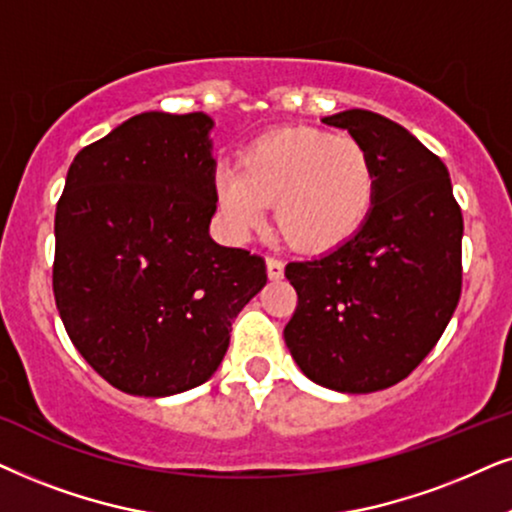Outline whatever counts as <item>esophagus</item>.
Segmentation results:
<instances>
[{"label": "esophagus", "instance_id": "1", "mask_svg": "<svg viewBox=\"0 0 512 512\" xmlns=\"http://www.w3.org/2000/svg\"><path fill=\"white\" fill-rule=\"evenodd\" d=\"M283 262L276 260V257H267V274L271 281H278V278H283Z\"/></svg>", "mask_w": 512, "mask_h": 512}]
</instances>
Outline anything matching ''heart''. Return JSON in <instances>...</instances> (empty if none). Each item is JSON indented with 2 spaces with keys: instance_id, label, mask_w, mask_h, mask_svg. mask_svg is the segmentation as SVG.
I'll use <instances>...</instances> for the list:
<instances>
[{
  "instance_id": "b5f03b06",
  "label": "heart",
  "mask_w": 512,
  "mask_h": 512,
  "mask_svg": "<svg viewBox=\"0 0 512 512\" xmlns=\"http://www.w3.org/2000/svg\"><path fill=\"white\" fill-rule=\"evenodd\" d=\"M224 227L234 238L274 224L302 252H327L367 222L377 192L372 156L358 140L316 128H281L250 142L236 170L215 182Z\"/></svg>"
}]
</instances>
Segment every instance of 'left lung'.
Returning <instances> with one entry per match:
<instances>
[{"instance_id":"1","label":"left lung","mask_w":512,"mask_h":512,"mask_svg":"<svg viewBox=\"0 0 512 512\" xmlns=\"http://www.w3.org/2000/svg\"><path fill=\"white\" fill-rule=\"evenodd\" d=\"M323 124L367 149L377 192L356 236L285 267L297 309L283 337L311 381L372 393L403 381L445 332L461 297L463 217L447 166L407 128L367 109Z\"/></svg>"}]
</instances>
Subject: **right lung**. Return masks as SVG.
<instances>
[{"label":"right lung","instance_id":"obj_1","mask_svg":"<svg viewBox=\"0 0 512 512\" xmlns=\"http://www.w3.org/2000/svg\"><path fill=\"white\" fill-rule=\"evenodd\" d=\"M203 112H145L74 156L56 206L53 295L72 344L119 391L203 384L267 285L260 255L208 234L215 159Z\"/></svg>","mask_w":512,"mask_h":512}]
</instances>
